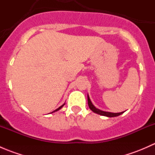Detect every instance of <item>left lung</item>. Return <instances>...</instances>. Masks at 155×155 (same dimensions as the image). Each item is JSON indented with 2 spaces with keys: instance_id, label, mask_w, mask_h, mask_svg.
I'll return each mask as SVG.
<instances>
[{
  "instance_id": "obj_1",
  "label": "left lung",
  "mask_w": 155,
  "mask_h": 155,
  "mask_svg": "<svg viewBox=\"0 0 155 155\" xmlns=\"http://www.w3.org/2000/svg\"><path fill=\"white\" fill-rule=\"evenodd\" d=\"M87 104H88V107L90 108V109L91 111H93L94 112L97 114H99V115H104V116H107V117H116L118 116V115H121L122 113H124V112H118V113H113V112H104V111L100 110V109H97L92 104L90 98H89L88 95H87Z\"/></svg>"
}]
</instances>
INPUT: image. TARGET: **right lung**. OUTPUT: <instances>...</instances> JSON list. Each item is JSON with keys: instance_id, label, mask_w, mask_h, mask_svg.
<instances>
[{"instance_id": "obj_1", "label": "right lung", "mask_w": 155, "mask_h": 155, "mask_svg": "<svg viewBox=\"0 0 155 155\" xmlns=\"http://www.w3.org/2000/svg\"><path fill=\"white\" fill-rule=\"evenodd\" d=\"M64 104H63V105H62V106H61L60 107H59V108H58V109H55V110H54V111H53L52 112H56V111H58V110H59V109H61L62 107H64Z\"/></svg>"}]
</instances>
